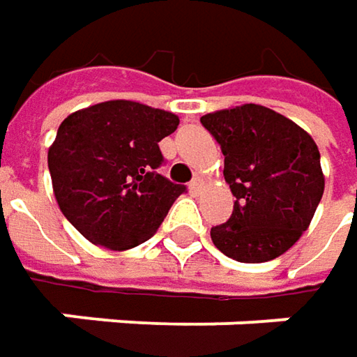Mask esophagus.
Wrapping results in <instances>:
<instances>
[{
    "label": "esophagus",
    "mask_w": 357,
    "mask_h": 357,
    "mask_svg": "<svg viewBox=\"0 0 357 357\" xmlns=\"http://www.w3.org/2000/svg\"><path fill=\"white\" fill-rule=\"evenodd\" d=\"M200 188H202V178H200V176L192 178V181H190V185H188V190H190L192 195H199Z\"/></svg>",
    "instance_id": "34e87169"
}]
</instances>
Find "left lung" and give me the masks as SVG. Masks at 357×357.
I'll use <instances>...</instances> for the list:
<instances>
[{"label":"left lung","mask_w":357,"mask_h":357,"mask_svg":"<svg viewBox=\"0 0 357 357\" xmlns=\"http://www.w3.org/2000/svg\"><path fill=\"white\" fill-rule=\"evenodd\" d=\"M220 144L232 216L211 228L214 246L238 262H268L292 248L324 195L320 151L294 121L262 105L200 117Z\"/></svg>","instance_id":"left-lung-1"}]
</instances>
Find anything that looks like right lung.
<instances>
[{"mask_svg":"<svg viewBox=\"0 0 357 357\" xmlns=\"http://www.w3.org/2000/svg\"><path fill=\"white\" fill-rule=\"evenodd\" d=\"M178 117L137 101H105L71 113L49 146L57 204L85 236L109 250L149 240L186 190L162 174L158 143Z\"/></svg>","mask_w":357,"mask_h":357,"instance_id":"obj_1","label":"right lung"}]
</instances>
